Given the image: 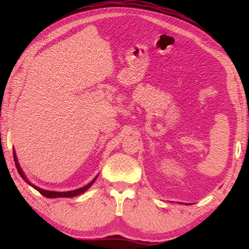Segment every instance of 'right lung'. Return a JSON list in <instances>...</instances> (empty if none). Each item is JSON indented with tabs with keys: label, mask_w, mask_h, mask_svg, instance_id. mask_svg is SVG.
Instances as JSON below:
<instances>
[{
	"label": "right lung",
	"mask_w": 249,
	"mask_h": 249,
	"mask_svg": "<svg viewBox=\"0 0 249 249\" xmlns=\"http://www.w3.org/2000/svg\"><path fill=\"white\" fill-rule=\"evenodd\" d=\"M14 160H15L16 167H17V170H18V172H19V174H20V177L24 179V181H25L26 183H28L29 185H31L32 187L35 188V189L37 190V192H39L41 195L45 196V197H47V198H71V197H75V196H78V195H80V194L84 193V192H86V190H88L89 187H91L92 185H93V183L95 182V179H96L97 177H98V176L95 177V178H93V181H91L88 185H86V186H83V187H81V188H78V189H75V190H71V192H51V190H45V189H43V188H39V187L35 186L34 184H32V183L29 181V179L26 178V177L24 176V173H23V171H22V169H21V167H20V165H19L18 158H17V155H16L15 151H14Z\"/></svg>",
	"instance_id": "obj_1"
}]
</instances>
